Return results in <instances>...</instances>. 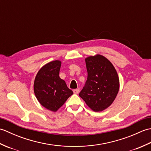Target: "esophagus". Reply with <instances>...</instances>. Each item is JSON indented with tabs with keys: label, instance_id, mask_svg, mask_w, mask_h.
<instances>
[{
	"label": "esophagus",
	"instance_id": "34e87169",
	"mask_svg": "<svg viewBox=\"0 0 151 151\" xmlns=\"http://www.w3.org/2000/svg\"><path fill=\"white\" fill-rule=\"evenodd\" d=\"M79 91H80V89L79 88H77V89H75L73 90V92H74V93L75 94H78V93H79Z\"/></svg>",
	"mask_w": 151,
	"mask_h": 151
}]
</instances>
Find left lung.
<instances>
[{
    "label": "left lung",
    "mask_w": 151,
    "mask_h": 151,
    "mask_svg": "<svg viewBox=\"0 0 151 151\" xmlns=\"http://www.w3.org/2000/svg\"><path fill=\"white\" fill-rule=\"evenodd\" d=\"M88 78L79 96L95 111L110 106L119 89L116 70L107 58L101 55L86 58Z\"/></svg>",
    "instance_id": "left-lung-1"
}]
</instances>
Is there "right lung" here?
Masks as SVG:
<instances>
[{
  "label": "right lung",
  "instance_id": "obj_1",
  "mask_svg": "<svg viewBox=\"0 0 151 151\" xmlns=\"http://www.w3.org/2000/svg\"><path fill=\"white\" fill-rule=\"evenodd\" d=\"M61 62L47 63L38 71L34 84V93L43 107L56 111L73 94L65 82L59 76Z\"/></svg>",
  "mask_w": 151,
  "mask_h": 151
}]
</instances>
